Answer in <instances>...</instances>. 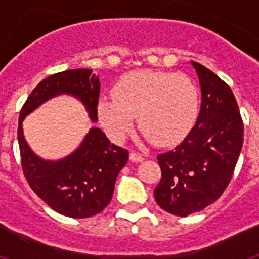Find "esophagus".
I'll return each mask as SVG.
<instances>
[{"label":"esophagus","instance_id":"obj_1","mask_svg":"<svg viewBox=\"0 0 259 259\" xmlns=\"http://www.w3.org/2000/svg\"><path fill=\"white\" fill-rule=\"evenodd\" d=\"M130 159H131L132 162H141L144 161V157L141 154H139V153L131 152L130 153Z\"/></svg>","mask_w":259,"mask_h":259}]
</instances>
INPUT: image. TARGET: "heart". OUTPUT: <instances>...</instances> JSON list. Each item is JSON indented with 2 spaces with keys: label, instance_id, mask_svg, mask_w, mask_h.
Instances as JSON below:
<instances>
[{
  "label": "heart",
  "instance_id": "heart-1",
  "mask_svg": "<svg viewBox=\"0 0 259 259\" xmlns=\"http://www.w3.org/2000/svg\"><path fill=\"white\" fill-rule=\"evenodd\" d=\"M114 100L98 102L102 127L116 141H123L139 127L157 145H171L191 132L198 116L197 87L183 74L139 70L116 83Z\"/></svg>",
  "mask_w": 259,
  "mask_h": 259
}]
</instances>
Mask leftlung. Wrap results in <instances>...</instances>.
Instances as JSON below:
<instances>
[{
    "instance_id": "obj_1",
    "label": "left lung",
    "mask_w": 259,
    "mask_h": 259,
    "mask_svg": "<svg viewBox=\"0 0 259 259\" xmlns=\"http://www.w3.org/2000/svg\"><path fill=\"white\" fill-rule=\"evenodd\" d=\"M201 85L197 122L183 143L157 157L162 178L154 198L178 217L203 210L230 184L244 141L236 98L219 76L192 62Z\"/></svg>"
}]
</instances>
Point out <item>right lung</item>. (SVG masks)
Instances as JSON below:
<instances>
[{"mask_svg":"<svg viewBox=\"0 0 259 259\" xmlns=\"http://www.w3.org/2000/svg\"><path fill=\"white\" fill-rule=\"evenodd\" d=\"M59 95L81 101L97 122L100 79L92 70L62 71L38 83L20 110L18 123L22 168L32 191L54 211L71 218H88L101 212L113 197L118 174L128 161V150L110 143L100 128H91L72 154L47 161L35 153L23 135V119L40 105Z\"/></svg>","mask_w":259,"mask_h":259,"instance_id":"add662e5","label":"right lung"}]
</instances>
